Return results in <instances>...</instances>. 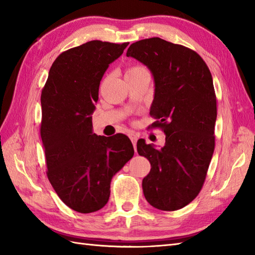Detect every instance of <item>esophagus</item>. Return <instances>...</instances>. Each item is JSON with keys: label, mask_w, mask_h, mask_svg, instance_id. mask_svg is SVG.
Here are the masks:
<instances>
[{"label": "esophagus", "mask_w": 255, "mask_h": 255, "mask_svg": "<svg viewBox=\"0 0 255 255\" xmlns=\"http://www.w3.org/2000/svg\"><path fill=\"white\" fill-rule=\"evenodd\" d=\"M138 137H139L138 134L134 133V132H130V133H129V138H130V140H131V142H132V144H133L134 150H136V143H137Z\"/></svg>", "instance_id": "esophagus-1"}]
</instances>
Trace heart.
Returning a JSON list of instances; mask_svg holds the SVG:
<instances>
[{
  "mask_svg": "<svg viewBox=\"0 0 255 255\" xmlns=\"http://www.w3.org/2000/svg\"><path fill=\"white\" fill-rule=\"evenodd\" d=\"M140 69H143V68H141V67H132V68H130L127 71V73H131V72H134V71H138V70H140Z\"/></svg>",
  "mask_w": 255,
  "mask_h": 255,
  "instance_id": "heart-1",
  "label": "heart"
}]
</instances>
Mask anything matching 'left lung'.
<instances>
[{
	"label": "left lung",
	"instance_id": "left-lung-1",
	"mask_svg": "<svg viewBox=\"0 0 255 255\" xmlns=\"http://www.w3.org/2000/svg\"><path fill=\"white\" fill-rule=\"evenodd\" d=\"M127 57L152 73L154 97L150 115L162 128L161 149L139 139L137 150L151 164L142 180L147 202L160 210L188 205L203 187L215 149L217 103L213 77L198 53L159 37L133 42Z\"/></svg>",
	"mask_w": 255,
	"mask_h": 255
}]
</instances>
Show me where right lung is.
I'll return each instance as SVG.
<instances>
[{
	"instance_id": "1",
	"label": "right lung",
	"mask_w": 255,
	"mask_h": 255,
	"mask_svg": "<svg viewBox=\"0 0 255 255\" xmlns=\"http://www.w3.org/2000/svg\"><path fill=\"white\" fill-rule=\"evenodd\" d=\"M128 44L92 40L62 52L41 92L47 176L62 202L81 214L104 207L113 176L133 156L126 134L97 136L92 125L103 75Z\"/></svg>"
}]
</instances>
